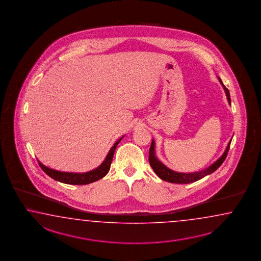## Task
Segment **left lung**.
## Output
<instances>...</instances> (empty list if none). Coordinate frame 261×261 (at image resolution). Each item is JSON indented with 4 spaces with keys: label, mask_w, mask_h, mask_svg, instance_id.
<instances>
[{
    "label": "left lung",
    "mask_w": 261,
    "mask_h": 261,
    "mask_svg": "<svg viewBox=\"0 0 261 261\" xmlns=\"http://www.w3.org/2000/svg\"><path fill=\"white\" fill-rule=\"evenodd\" d=\"M220 82L223 86V89L225 91V94L227 97V100H228L229 103H231V99H230V94H229L228 89L225 88V86L223 85L222 80L220 77H218ZM232 140V139H231ZM231 140L229 141L228 145L226 147L224 153H223V155L220 158V159L216 160L212 165H210L208 168L204 169L203 171H200V172H189V173H184V172H177L172 171L171 169H169L168 167H166L162 162H160L158 158L155 156V151H154V140H152V144L150 147V150H149V163L151 167L153 168V172L156 173V175L159 176L160 179L167 181V182H170V183H174V184H189V183H192V182H195L198 181L200 179L208 175L210 173L215 172L217 169L220 167V166L223 164L224 159H226V155L228 153L229 148H230V143H231Z\"/></svg>",
    "instance_id": "left-lung-1"
}]
</instances>
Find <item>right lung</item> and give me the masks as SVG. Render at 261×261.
<instances>
[{"instance_id":"1","label":"right lung","mask_w":261,"mask_h":261,"mask_svg":"<svg viewBox=\"0 0 261 261\" xmlns=\"http://www.w3.org/2000/svg\"><path fill=\"white\" fill-rule=\"evenodd\" d=\"M123 137H121L120 140H117L114 143V145L111 147V149L109 150V153H108L107 158L103 160L101 165L98 168H96L94 170L90 171V172H83V173H76V172H59L50 169L48 167L43 165L42 163H40L38 160V165L40 166V168L42 169V171L48 174L50 177L59 181L61 183L70 185H87L92 182H95L100 180L101 178L106 176L108 174V171L110 169V165L113 159L115 150L117 148V145L120 143L121 139Z\"/></svg>"}]
</instances>
